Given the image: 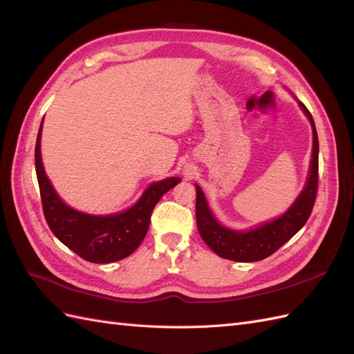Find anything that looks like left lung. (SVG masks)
Instances as JSON below:
<instances>
[{"label":"left lung","instance_id":"left-lung-1","mask_svg":"<svg viewBox=\"0 0 354 354\" xmlns=\"http://www.w3.org/2000/svg\"><path fill=\"white\" fill-rule=\"evenodd\" d=\"M298 104L307 115L313 128V155L307 185L292 203V207L283 216L248 232H234L226 229L214 218L212 212L208 208L207 199L203 196V192L199 186H196V224L199 234L209 248L223 259L241 263L260 261L267 259L291 239L304 226L310 214H312L319 181V140L312 113L308 112L301 102H298Z\"/></svg>","mask_w":354,"mask_h":354}]
</instances>
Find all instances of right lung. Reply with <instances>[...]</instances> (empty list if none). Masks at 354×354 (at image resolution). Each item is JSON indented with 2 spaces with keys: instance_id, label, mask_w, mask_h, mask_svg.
<instances>
[{
  "instance_id": "1",
  "label": "right lung",
  "mask_w": 354,
  "mask_h": 354,
  "mask_svg": "<svg viewBox=\"0 0 354 354\" xmlns=\"http://www.w3.org/2000/svg\"><path fill=\"white\" fill-rule=\"evenodd\" d=\"M41 131L42 122L35 145V169L42 211L50 230L69 250L90 263H113L133 254L146 236L158 201L173 189L180 178L169 177L152 183L136 205L124 212L113 216H88L68 207L53 189L41 160Z\"/></svg>"
}]
</instances>
